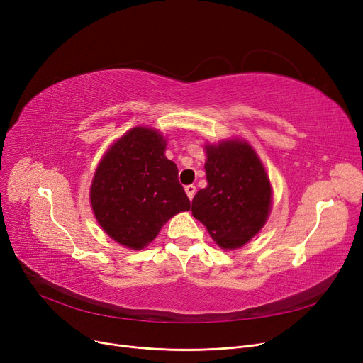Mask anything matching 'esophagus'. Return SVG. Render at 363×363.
I'll list each match as a JSON object with an SVG mask.
<instances>
[{"instance_id":"esophagus-1","label":"esophagus","mask_w":363,"mask_h":363,"mask_svg":"<svg viewBox=\"0 0 363 363\" xmlns=\"http://www.w3.org/2000/svg\"><path fill=\"white\" fill-rule=\"evenodd\" d=\"M185 193H186L189 200H193L194 196H196V186L194 185H186L185 186Z\"/></svg>"}]
</instances>
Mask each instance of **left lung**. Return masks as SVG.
<instances>
[{
	"label": "left lung",
	"instance_id": "obj_1",
	"mask_svg": "<svg viewBox=\"0 0 363 363\" xmlns=\"http://www.w3.org/2000/svg\"><path fill=\"white\" fill-rule=\"evenodd\" d=\"M204 148L208 184L193 199V216L222 249H238L269 216V178L249 143L226 140Z\"/></svg>",
	"mask_w": 363,
	"mask_h": 363
}]
</instances>
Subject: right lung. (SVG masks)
Returning <instances> with one entry per match:
<instances>
[{
	"mask_svg": "<svg viewBox=\"0 0 363 363\" xmlns=\"http://www.w3.org/2000/svg\"><path fill=\"white\" fill-rule=\"evenodd\" d=\"M164 150L159 130L132 128L95 170L89 191L94 215L106 234L128 249H144L172 216L189 211L178 167Z\"/></svg>",
	"mask_w": 363,
	"mask_h": 363,
	"instance_id": "add662e5",
	"label": "right lung"
}]
</instances>
